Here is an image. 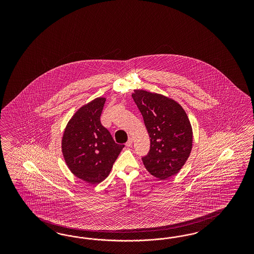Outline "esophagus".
Instances as JSON below:
<instances>
[{"mask_svg":"<svg viewBox=\"0 0 254 254\" xmlns=\"http://www.w3.org/2000/svg\"><path fill=\"white\" fill-rule=\"evenodd\" d=\"M132 144H133V138H128V140L127 141L126 145H127V147H131L132 146Z\"/></svg>","mask_w":254,"mask_h":254,"instance_id":"esophagus-1","label":"esophagus"}]
</instances>
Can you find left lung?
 <instances>
[{"mask_svg": "<svg viewBox=\"0 0 254 254\" xmlns=\"http://www.w3.org/2000/svg\"><path fill=\"white\" fill-rule=\"evenodd\" d=\"M132 98L141 113L151 146L142 162L149 173L160 180L181 170L191 154L192 129L184 108L157 93L136 89Z\"/></svg>", "mask_w": 254, "mask_h": 254, "instance_id": "8db88e82", "label": "left lung"}]
</instances>
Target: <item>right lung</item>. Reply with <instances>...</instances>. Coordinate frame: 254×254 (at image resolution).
I'll list each match as a JSON object with an SVG mask.
<instances>
[{
    "label": "right lung",
    "instance_id": "right-lung-1",
    "mask_svg": "<svg viewBox=\"0 0 254 254\" xmlns=\"http://www.w3.org/2000/svg\"><path fill=\"white\" fill-rule=\"evenodd\" d=\"M105 98H97L78 109L63 133L62 154L71 173L98 185L110 174L125 145L115 142L100 123Z\"/></svg>",
    "mask_w": 254,
    "mask_h": 254
}]
</instances>
